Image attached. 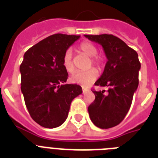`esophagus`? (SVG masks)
Listing matches in <instances>:
<instances>
[{
  "label": "esophagus",
  "mask_w": 158,
  "mask_h": 158,
  "mask_svg": "<svg viewBox=\"0 0 158 158\" xmlns=\"http://www.w3.org/2000/svg\"><path fill=\"white\" fill-rule=\"evenodd\" d=\"M86 91H87V89L83 87V94H85V93H86Z\"/></svg>",
  "instance_id": "esophagus-1"
}]
</instances>
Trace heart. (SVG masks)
<instances>
[{
    "label": "heart",
    "mask_w": 158,
    "mask_h": 158,
    "mask_svg": "<svg viewBox=\"0 0 158 158\" xmlns=\"http://www.w3.org/2000/svg\"><path fill=\"white\" fill-rule=\"evenodd\" d=\"M80 50L87 56L92 57V63L97 66H101L102 64V59L98 56V48L89 42H84L80 45ZM62 64L64 69L69 73L74 71V64L73 60V52L71 48H68L64 53ZM98 70L96 69H90L86 71H77L72 74L70 81L74 84H78L83 86H88L94 83L98 78Z\"/></svg>",
    "instance_id": "obj_1"
}]
</instances>
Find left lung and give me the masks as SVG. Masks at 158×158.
Returning a JSON list of instances; mask_svg holds the SVG:
<instances>
[{
	"label": "left lung",
	"mask_w": 158,
	"mask_h": 158,
	"mask_svg": "<svg viewBox=\"0 0 158 158\" xmlns=\"http://www.w3.org/2000/svg\"><path fill=\"white\" fill-rule=\"evenodd\" d=\"M103 48L107 62L95 85L107 87V94L95 91V100L89 105V117L97 127L109 129L119 125L132 103L139 86L141 64L138 53L112 34L84 35Z\"/></svg>",
	"instance_id": "obj_1"
}]
</instances>
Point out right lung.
Returning <instances> with one entry per match:
<instances>
[{"label": "right lung", "instance_id": "obj_1", "mask_svg": "<svg viewBox=\"0 0 158 158\" xmlns=\"http://www.w3.org/2000/svg\"><path fill=\"white\" fill-rule=\"evenodd\" d=\"M80 36L57 33L33 46L19 67L21 92L33 120L44 128L58 127L66 120L71 102L83 93L78 84H65L64 52Z\"/></svg>", "mask_w": 158, "mask_h": 158}]
</instances>
